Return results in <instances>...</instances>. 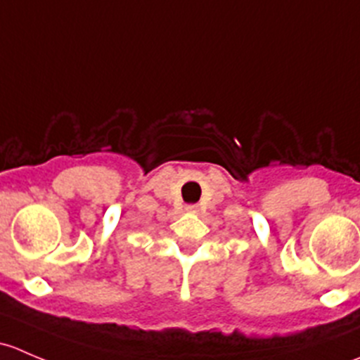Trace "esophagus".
I'll use <instances>...</instances> for the list:
<instances>
[{"instance_id":"obj_1","label":"esophagus","mask_w":360,"mask_h":360,"mask_svg":"<svg viewBox=\"0 0 360 360\" xmlns=\"http://www.w3.org/2000/svg\"><path fill=\"white\" fill-rule=\"evenodd\" d=\"M186 210H190V212H197V205H188Z\"/></svg>"}]
</instances>
